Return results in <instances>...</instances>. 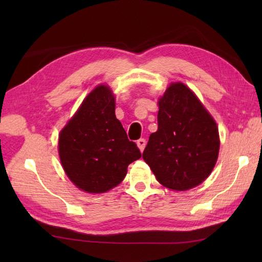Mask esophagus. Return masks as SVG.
Masks as SVG:
<instances>
[{"label":"esophagus","instance_id":"1","mask_svg":"<svg viewBox=\"0 0 262 262\" xmlns=\"http://www.w3.org/2000/svg\"><path fill=\"white\" fill-rule=\"evenodd\" d=\"M145 145H146V141L144 140V138H140V140L137 141V146H138V148L141 149V152L144 151V148H145Z\"/></svg>","mask_w":262,"mask_h":262}]
</instances>
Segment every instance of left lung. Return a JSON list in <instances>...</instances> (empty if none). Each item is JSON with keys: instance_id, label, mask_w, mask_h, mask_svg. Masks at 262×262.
Returning a JSON list of instances; mask_svg holds the SVG:
<instances>
[{"instance_id": "left-lung-1", "label": "left lung", "mask_w": 262, "mask_h": 262, "mask_svg": "<svg viewBox=\"0 0 262 262\" xmlns=\"http://www.w3.org/2000/svg\"><path fill=\"white\" fill-rule=\"evenodd\" d=\"M219 128L190 89L172 83L159 100L158 130L143 159L164 187L185 191L200 185L219 158Z\"/></svg>"}]
</instances>
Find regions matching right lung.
I'll use <instances>...</instances> for the list:
<instances>
[{
  "instance_id": "1",
  "label": "right lung",
  "mask_w": 262,
  "mask_h": 262,
  "mask_svg": "<svg viewBox=\"0 0 262 262\" xmlns=\"http://www.w3.org/2000/svg\"><path fill=\"white\" fill-rule=\"evenodd\" d=\"M58 152L70 180L91 193L118 186L128 165L142 157L116 118L115 97L107 85H98L83 100L60 132Z\"/></svg>"
}]
</instances>
